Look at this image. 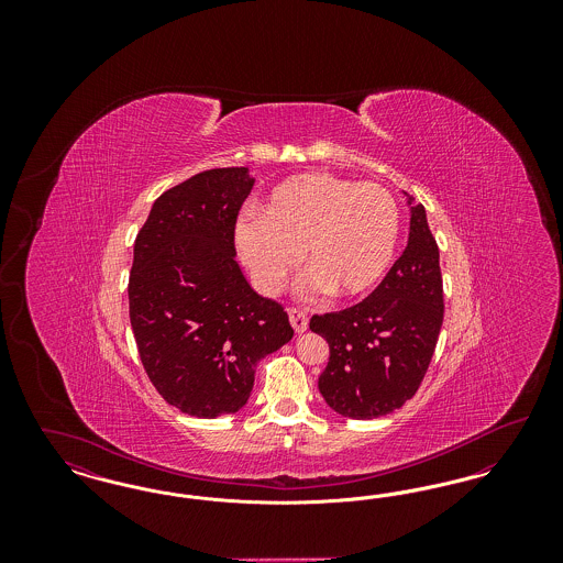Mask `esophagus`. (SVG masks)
<instances>
[{"label":"esophagus","mask_w":563,"mask_h":563,"mask_svg":"<svg viewBox=\"0 0 563 563\" xmlns=\"http://www.w3.org/2000/svg\"><path fill=\"white\" fill-rule=\"evenodd\" d=\"M289 321H291L295 333H303V331L308 329V317H306V312H301V310H297V308L289 310Z\"/></svg>","instance_id":"34e87169"}]
</instances>
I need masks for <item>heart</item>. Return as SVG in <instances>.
Returning <instances> with one entry per match:
<instances>
[{
  "mask_svg": "<svg viewBox=\"0 0 563 563\" xmlns=\"http://www.w3.org/2000/svg\"><path fill=\"white\" fill-rule=\"evenodd\" d=\"M260 219H244L234 239L260 291L276 295L303 253L312 294L354 299L382 280L397 251L401 214L393 194L327 173H303L278 184Z\"/></svg>",
  "mask_w": 563,
  "mask_h": 563,
  "instance_id": "b5f03b06",
  "label": "heart"
}]
</instances>
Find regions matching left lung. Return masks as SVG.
<instances>
[{"label":"left lung","instance_id":"8db88e82","mask_svg":"<svg viewBox=\"0 0 563 563\" xmlns=\"http://www.w3.org/2000/svg\"><path fill=\"white\" fill-rule=\"evenodd\" d=\"M407 205L409 241L374 294L310 319V329L329 344V363L319 377L322 399L352 420L386 416L416 395L443 324L437 241L424 207L411 196Z\"/></svg>","mask_w":563,"mask_h":563}]
</instances>
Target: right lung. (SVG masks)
I'll return each mask as SVG.
<instances>
[{
    "label": "right lung",
    "instance_id": "obj_1",
    "mask_svg": "<svg viewBox=\"0 0 563 563\" xmlns=\"http://www.w3.org/2000/svg\"><path fill=\"white\" fill-rule=\"evenodd\" d=\"M255 179L211 168L166 189L134 241L129 306L141 363L162 399L196 418L236 413L255 367L294 338L280 303L236 262L234 225Z\"/></svg>",
    "mask_w": 563,
    "mask_h": 563
}]
</instances>
